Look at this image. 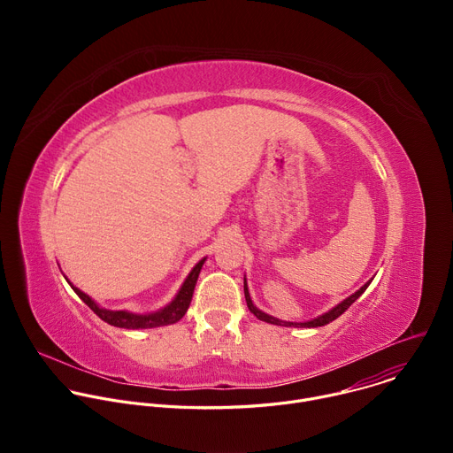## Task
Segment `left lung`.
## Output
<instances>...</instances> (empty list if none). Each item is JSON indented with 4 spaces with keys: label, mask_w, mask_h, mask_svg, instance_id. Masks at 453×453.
Listing matches in <instances>:
<instances>
[{
    "label": "left lung",
    "mask_w": 453,
    "mask_h": 453,
    "mask_svg": "<svg viewBox=\"0 0 453 453\" xmlns=\"http://www.w3.org/2000/svg\"><path fill=\"white\" fill-rule=\"evenodd\" d=\"M372 280H369L364 287H360L355 294H351L349 297H346L344 301H341L337 306H334L332 310H328L326 313H322V315H319V317H315V319H311V320H304V322H290V320H281V319H278V317H273V315H269V313H265V311H262L260 308H256V304L252 303V299H250V294H249V288H247V283H245V280H243V292H245V301H247V306H249V310H250V313H254L257 319L260 320H265V322H269V325H276V326H287V328H317V326H325V325H330L332 320H335L339 315H342L364 292H365V288L369 287V283H371Z\"/></svg>",
    "instance_id": "1"
}]
</instances>
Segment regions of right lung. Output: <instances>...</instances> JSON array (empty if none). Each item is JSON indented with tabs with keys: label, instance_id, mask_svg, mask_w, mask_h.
<instances>
[{
	"label": "right lung",
	"instance_id": "right-lung-1",
	"mask_svg": "<svg viewBox=\"0 0 453 453\" xmlns=\"http://www.w3.org/2000/svg\"><path fill=\"white\" fill-rule=\"evenodd\" d=\"M206 262V257L191 269V273L188 274V278L184 280V283L180 285L179 292L175 294V297L163 308L150 311V313H133V311H127V310H107L102 308L98 303H95V299H91L88 294H84L81 288L73 287V283L66 281L72 285V288L75 290V294L102 319L105 320L107 325L116 326V328H125V330H145V328H159V326H168L173 325V322L180 320L191 303L193 297V290H196L197 285V278L201 274V269Z\"/></svg>",
	"mask_w": 453,
	"mask_h": 453
}]
</instances>
